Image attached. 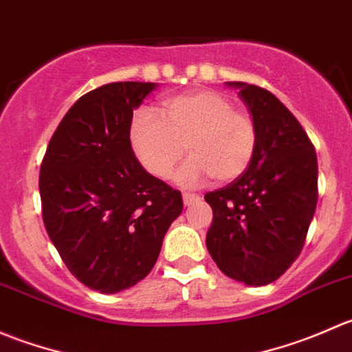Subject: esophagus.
<instances>
[{
	"mask_svg": "<svg viewBox=\"0 0 352 352\" xmlns=\"http://www.w3.org/2000/svg\"><path fill=\"white\" fill-rule=\"evenodd\" d=\"M199 199H201V197H199L197 194L186 192V194H184V204H186V206H192V204H196Z\"/></svg>",
	"mask_w": 352,
	"mask_h": 352,
	"instance_id": "esophagus-1",
	"label": "esophagus"
}]
</instances>
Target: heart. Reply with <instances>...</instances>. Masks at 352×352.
<instances>
[{
  "label": "heart",
  "instance_id": "1",
  "mask_svg": "<svg viewBox=\"0 0 352 352\" xmlns=\"http://www.w3.org/2000/svg\"><path fill=\"white\" fill-rule=\"evenodd\" d=\"M160 113L140 109L129 124L131 148L156 179L170 175L186 146L190 158L177 173L182 184H197L209 175L219 184L232 182L254 162L258 146L254 117L235 109L226 95L187 91L163 102Z\"/></svg>",
  "mask_w": 352,
  "mask_h": 352
}]
</instances>
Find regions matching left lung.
Returning a JSON list of instances; mask_svg holds the SVG:
<instances>
[{
  "mask_svg": "<svg viewBox=\"0 0 352 352\" xmlns=\"http://www.w3.org/2000/svg\"><path fill=\"white\" fill-rule=\"evenodd\" d=\"M258 131L247 172L204 196L212 209L206 245L228 278L276 281L296 261L318 199L317 153L296 117L257 85L233 81Z\"/></svg>",
  "mask_w": 352,
  "mask_h": 352,
  "instance_id": "8db88e82",
  "label": "left lung"
}]
</instances>
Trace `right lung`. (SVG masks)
I'll return each mask as SVG.
<instances>
[{"instance_id": "obj_1", "label": "right lung", "mask_w": 352, "mask_h": 352, "mask_svg": "<svg viewBox=\"0 0 352 352\" xmlns=\"http://www.w3.org/2000/svg\"><path fill=\"white\" fill-rule=\"evenodd\" d=\"M156 87L102 85L52 134L38 175L42 219L71 274L100 293L146 278L182 212L180 190L148 173L129 141L133 110Z\"/></svg>"}]
</instances>
